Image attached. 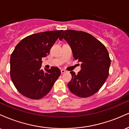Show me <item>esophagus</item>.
Listing matches in <instances>:
<instances>
[{"label":"esophagus","mask_w":129,"mask_h":129,"mask_svg":"<svg viewBox=\"0 0 129 129\" xmlns=\"http://www.w3.org/2000/svg\"><path fill=\"white\" fill-rule=\"evenodd\" d=\"M66 70H60V73H61V74H63V73H66Z\"/></svg>","instance_id":"34e87169"}]
</instances>
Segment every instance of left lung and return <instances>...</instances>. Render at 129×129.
Masks as SVG:
<instances>
[{"mask_svg":"<svg viewBox=\"0 0 129 129\" xmlns=\"http://www.w3.org/2000/svg\"><path fill=\"white\" fill-rule=\"evenodd\" d=\"M64 39L72 48L75 59L81 63V70L77 75L71 72L72 80L68 87L80 98H88L99 91L109 73L110 59L106 47L86 32L66 30L59 39Z\"/></svg>","mask_w":129,"mask_h":129,"instance_id":"1","label":"left lung"}]
</instances>
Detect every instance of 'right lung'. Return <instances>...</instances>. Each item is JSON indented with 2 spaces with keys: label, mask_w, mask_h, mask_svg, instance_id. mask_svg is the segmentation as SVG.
<instances>
[{
  "label": "right lung",
  "mask_w": 129,
  "mask_h": 129,
  "mask_svg": "<svg viewBox=\"0 0 129 129\" xmlns=\"http://www.w3.org/2000/svg\"><path fill=\"white\" fill-rule=\"evenodd\" d=\"M63 30L48 31L23 38L16 46L10 58V76L20 94L31 100H39L50 92L60 75L52 67L41 69L42 58L50 49Z\"/></svg>",
  "instance_id": "right-lung-1"
}]
</instances>
